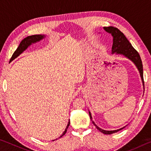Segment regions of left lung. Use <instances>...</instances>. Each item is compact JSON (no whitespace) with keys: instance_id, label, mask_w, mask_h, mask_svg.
I'll use <instances>...</instances> for the list:
<instances>
[{"instance_id":"left-lung-1","label":"left lung","mask_w":151,"mask_h":151,"mask_svg":"<svg viewBox=\"0 0 151 151\" xmlns=\"http://www.w3.org/2000/svg\"><path fill=\"white\" fill-rule=\"evenodd\" d=\"M104 30H105L109 34L112 35V38H113V42H112V54H116V55H123L129 60H131L132 63L134 64L136 66L138 70L140 73V78H141L143 88H144V80H143V68H142V64L141 59H140V55L139 52L132 47V45L129 42V40L126 38V37L124 35L123 33L117 29V28L113 27H103ZM89 112V116L91 119L92 122H93V124L96 127L97 129L99 131H101L103 133L105 134H111L114 132H116L121 130L123 129L126 126L121 128V129L114 130V131H106V130L102 129L100 127H99L97 125L94 123V122L92 120V116L90 111Z\"/></svg>"}]
</instances>
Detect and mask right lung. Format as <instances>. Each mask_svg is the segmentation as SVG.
I'll return each mask as SVG.
<instances>
[{"label":"right lung","mask_w":151,"mask_h":151,"mask_svg":"<svg viewBox=\"0 0 151 151\" xmlns=\"http://www.w3.org/2000/svg\"><path fill=\"white\" fill-rule=\"evenodd\" d=\"M45 37H46V35H35L29 36V37L24 38V39L22 40L21 42H20L19 46L17 48V50L14 51V52L13 53V55H12L10 61L11 62V61L14 60L15 58L19 57L20 55H21L25 50H27L30 45L32 44H35V43H37V42L40 41L41 40L44 39ZM68 121H69L68 122V124L66 127L65 131L63 132V133L60 135L59 138L62 137L63 135H65L66 132V130L68 129V127L70 124V120H68ZM59 138H58V139H59ZM57 139H55V140H57ZM52 140L54 141V140Z\"/></svg>","instance_id":"right-lung-1"}]
</instances>
